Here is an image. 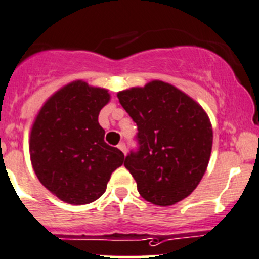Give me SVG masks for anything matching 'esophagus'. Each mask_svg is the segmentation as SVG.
Listing matches in <instances>:
<instances>
[{
  "mask_svg": "<svg viewBox=\"0 0 259 259\" xmlns=\"http://www.w3.org/2000/svg\"><path fill=\"white\" fill-rule=\"evenodd\" d=\"M118 149H119L120 151H122L124 155H125V152H127V147H125L124 142H120V144L118 145Z\"/></svg>",
  "mask_w": 259,
  "mask_h": 259,
  "instance_id": "1",
  "label": "esophagus"
}]
</instances>
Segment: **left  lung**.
Returning <instances> with one entry per match:
<instances>
[{
	"instance_id": "left-lung-1",
	"label": "left lung",
	"mask_w": 259,
	"mask_h": 259,
	"mask_svg": "<svg viewBox=\"0 0 259 259\" xmlns=\"http://www.w3.org/2000/svg\"><path fill=\"white\" fill-rule=\"evenodd\" d=\"M139 128L140 150L124 160L144 199L171 206L188 197L206 173L212 125L205 109L174 85L152 80L117 94Z\"/></svg>"
}]
</instances>
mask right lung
Segmentation results:
<instances>
[{
	"label": "right lung",
	"instance_id": "add662e5",
	"mask_svg": "<svg viewBox=\"0 0 259 259\" xmlns=\"http://www.w3.org/2000/svg\"><path fill=\"white\" fill-rule=\"evenodd\" d=\"M110 100L107 89L76 80L62 86L39 109L29 137V152L39 182L73 206L88 205L107 189L124 161L104 142L99 112Z\"/></svg>",
	"mask_w": 259,
	"mask_h": 259
}]
</instances>
